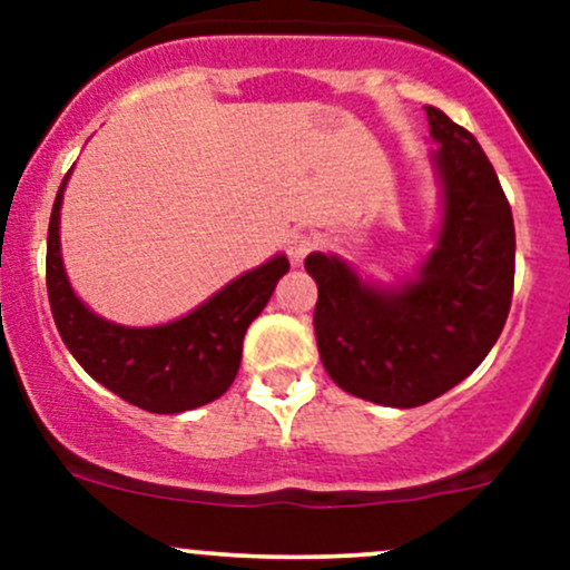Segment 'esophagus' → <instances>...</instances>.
Returning a JSON list of instances; mask_svg holds the SVG:
<instances>
[{"mask_svg":"<svg viewBox=\"0 0 570 570\" xmlns=\"http://www.w3.org/2000/svg\"><path fill=\"white\" fill-rule=\"evenodd\" d=\"M314 248H317V239H314L312 234L292 232L289 237H286V253H289V258L295 264H301L303 258H306Z\"/></svg>","mask_w":570,"mask_h":570,"instance_id":"obj_1","label":"esophagus"}]
</instances>
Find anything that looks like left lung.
I'll return each instance as SVG.
<instances>
[{"label": "left lung", "mask_w": 570, "mask_h": 570, "mask_svg": "<svg viewBox=\"0 0 570 570\" xmlns=\"http://www.w3.org/2000/svg\"><path fill=\"white\" fill-rule=\"evenodd\" d=\"M424 112L444 220L419 278L377 289L338 256H306L322 366L347 394L392 407L424 405L469 377L513 301L515 228L497 170L471 131L441 109Z\"/></svg>", "instance_id": "1"}]
</instances>
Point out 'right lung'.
<instances>
[{
	"mask_svg": "<svg viewBox=\"0 0 570 570\" xmlns=\"http://www.w3.org/2000/svg\"><path fill=\"white\" fill-rule=\"evenodd\" d=\"M68 174L51 206L46 237V292L62 342L85 372L120 400L151 413H181L228 392L243 361V338L262 314L286 256L239 275L187 317L157 327H126L96 317L66 278L60 206Z\"/></svg>",
	"mask_w": 570,
	"mask_h": 570,
	"instance_id": "right-lung-1",
	"label": "right lung"
}]
</instances>
